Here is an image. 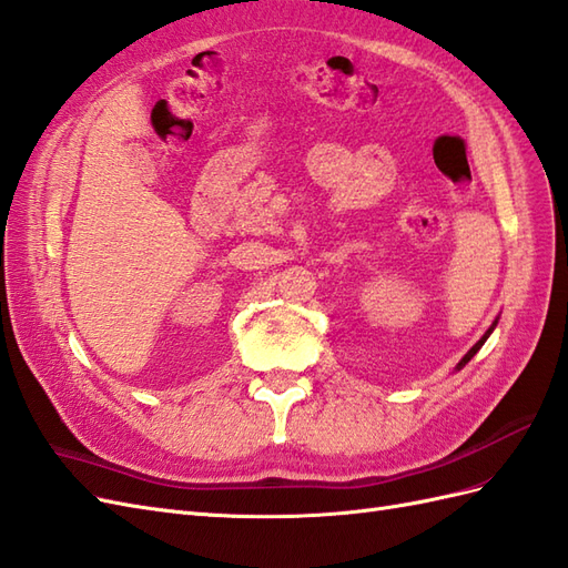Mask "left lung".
<instances>
[{"label":"left lung","instance_id":"left-lung-1","mask_svg":"<svg viewBox=\"0 0 568 568\" xmlns=\"http://www.w3.org/2000/svg\"><path fill=\"white\" fill-rule=\"evenodd\" d=\"M494 326H497V322H494V324H491V328H489V331L485 333V336H483V338H479V341H477V343H475V345L470 347V353H468V355H465V357H463V359L458 362V369H460V367H465V365H468V362H470V357H473V355H475V353L479 351V347H483V345H485V341L489 338V333L494 331Z\"/></svg>","mask_w":568,"mask_h":568}]
</instances>
